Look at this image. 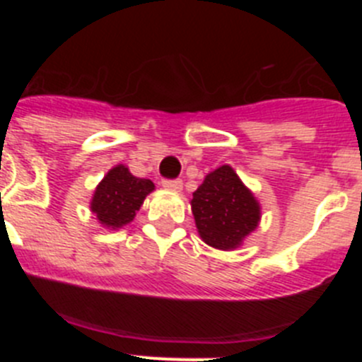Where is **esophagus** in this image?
I'll use <instances>...</instances> for the list:
<instances>
[{
  "instance_id": "obj_1",
  "label": "esophagus",
  "mask_w": 362,
  "mask_h": 362,
  "mask_svg": "<svg viewBox=\"0 0 362 362\" xmlns=\"http://www.w3.org/2000/svg\"><path fill=\"white\" fill-rule=\"evenodd\" d=\"M163 187H165L166 190L179 192L183 188V181H181V179H163Z\"/></svg>"
}]
</instances>
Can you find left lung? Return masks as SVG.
Masks as SVG:
<instances>
[{
	"instance_id": "obj_1",
	"label": "left lung",
	"mask_w": 362,
	"mask_h": 362,
	"mask_svg": "<svg viewBox=\"0 0 362 362\" xmlns=\"http://www.w3.org/2000/svg\"><path fill=\"white\" fill-rule=\"evenodd\" d=\"M190 204L201 239L219 250L241 246L261 219L257 199L228 165L204 177Z\"/></svg>"
}]
</instances>
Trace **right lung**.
Wrapping results in <instances>:
<instances>
[{
	"label": "right lung",
	"instance_id": "1",
	"mask_svg": "<svg viewBox=\"0 0 362 362\" xmlns=\"http://www.w3.org/2000/svg\"><path fill=\"white\" fill-rule=\"evenodd\" d=\"M153 190L150 179L136 177L124 165L114 166L95 187L90 210L105 228L117 230L129 225Z\"/></svg>",
	"mask_w": 362,
	"mask_h": 362
}]
</instances>
